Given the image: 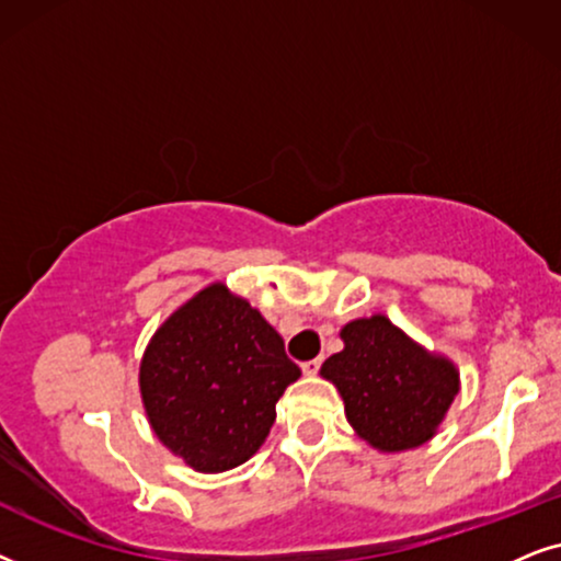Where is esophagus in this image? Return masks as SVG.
<instances>
[{
    "mask_svg": "<svg viewBox=\"0 0 561 561\" xmlns=\"http://www.w3.org/2000/svg\"><path fill=\"white\" fill-rule=\"evenodd\" d=\"M320 364H323V358H310V362H302V371L305 375H318Z\"/></svg>",
    "mask_w": 561,
    "mask_h": 561,
    "instance_id": "esophagus-1",
    "label": "esophagus"
}]
</instances>
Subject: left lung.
Instances as JSON below:
<instances>
[{
  "label": "left lung",
  "mask_w": 561,
  "mask_h": 561,
  "mask_svg": "<svg viewBox=\"0 0 561 561\" xmlns=\"http://www.w3.org/2000/svg\"><path fill=\"white\" fill-rule=\"evenodd\" d=\"M346 346L320 375L339 387L346 417L375 449L402 451L428 442L459 392L451 362L433 356L385 316L348 323Z\"/></svg>",
  "instance_id": "obj_1"
}]
</instances>
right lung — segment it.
Returning <instances> with one entry per match:
<instances>
[{
  "instance_id": "1",
  "label": "right lung",
  "mask_w": 561,
  "mask_h": 561,
  "mask_svg": "<svg viewBox=\"0 0 561 561\" xmlns=\"http://www.w3.org/2000/svg\"><path fill=\"white\" fill-rule=\"evenodd\" d=\"M297 377L300 367L261 312L210 285L156 331L140 394L167 449L199 472H226L259 451L276 400Z\"/></svg>"
}]
</instances>
